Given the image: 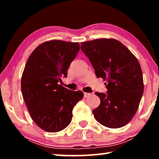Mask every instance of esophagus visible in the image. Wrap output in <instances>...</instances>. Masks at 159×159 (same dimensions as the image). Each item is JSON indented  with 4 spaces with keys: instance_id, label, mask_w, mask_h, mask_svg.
Returning <instances> with one entry per match:
<instances>
[{
    "instance_id": "esophagus-1",
    "label": "esophagus",
    "mask_w": 159,
    "mask_h": 159,
    "mask_svg": "<svg viewBox=\"0 0 159 159\" xmlns=\"http://www.w3.org/2000/svg\"><path fill=\"white\" fill-rule=\"evenodd\" d=\"M90 95V93H84V98H88Z\"/></svg>"
}]
</instances>
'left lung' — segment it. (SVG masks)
I'll use <instances>...</instances> for the list:
<instances>
[{"label": "left lung", "mask_w": 159, "mask_h": 159, "mask_svg": "<svg viewBox=\"0 0 159 159\" xmlns=\"http://www.w3.org/2000/svg\"><path fill=\"white\" fill-rule=\"evenodd\" d=\"M96 76L107 83V93H95L100 104L93 111L96 120L107 128H118L130 121L144 92L141 66L124 45L116 39H96L81 43Z\"/></svg>", "instance_id": "obj_1"}]
</instances>
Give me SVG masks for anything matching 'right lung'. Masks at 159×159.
<instances>
[{"label": "right lung", "mask_w": 159, "mask_h": 159, "mask_svg": "<svg viewBox=\"0 0 159 159\" xmlns=\"http://www.w3.org/2000/svg\"><path fill=\"white\" fill-rule=\"evenodd\" d=\"M80 50L79 43L59 40L43 43L29 56L21 89L32 120L45 131L56 133L71 123L72 111L83 98L82 91L59 85Z\"/></svg>", "instance_id": "obj_1"}]
</instances>
